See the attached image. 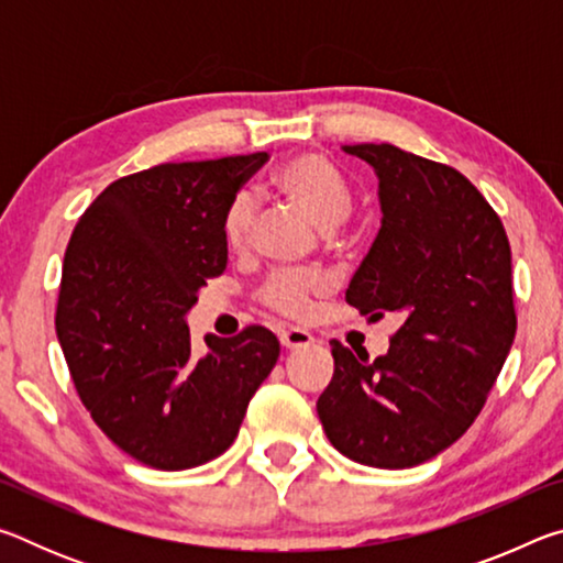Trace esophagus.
Masks as SVG:
<instances>
[{
  "instance_id": "esophagus-1",
  "label": "esophagus",
  "mask_w": 563,
  "mask_h": 563,
  "mask_svg": "<svg viewBox=\"0 0 563 563\" xmlns=\"http://www.w3.org/2000/svg\"><path fill=\"white\" fill-rule=\"evenodd\" d=\"M280 345L285 350H298V347H308L312 345V335L308 330H300V328H288V330H280Z\"/></svg>"
}]
</instances>
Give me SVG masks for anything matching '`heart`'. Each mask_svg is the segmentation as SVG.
<instances>
[{
  "label": "heart",
  "instance_id": "1",
  "mask_svg": "<svg viewBox=\"0 0 563 563\" xmlns=\"http://www.w3.org/2000/svg\"><path fill=\"white\" fill-rule=\"evenodd\" d=\"M271 188L283 196L285 201L298 206L322 231L338 228L352 211V194L345 178L340 176V170L328 158L316 154H302L285 161L271 176ZM253 216V201L247 194H238L228 203L223 213V238L228 247L243 251L247 245ZM320 292L322 280L316 278V275L283 273L275 275L265 285L263 300L268 308L283 312V316L302 318Z\"/></svg>",
  "mask_w": 563,
  "mask_h": 563
}]
</instances>
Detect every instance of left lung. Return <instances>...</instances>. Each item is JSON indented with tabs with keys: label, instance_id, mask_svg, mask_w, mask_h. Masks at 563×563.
Instances as JSON below:
<instances>
[{
	"label": "left lung",
	"instance_id": "obj_1",
	"mask_svg": "<svg viewBox=\"0 0 563 563\" xmlns=\"http://www.w3.org/2000/svg\"><path fill=\"white\" fill-rule=\"evenodd\" d=\"M342 151L375 168L383 211L345 300L402 325L375 360L330 342L335 373L318 417L347 460L407 470L460 440L497 383L517 335L511 247L460 170L393 144Z\"/></svg>",
	"mask_w": 563,
	"mask_h": 563
}]
</instances>
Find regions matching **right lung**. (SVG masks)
Segmentation results:
<instances>
[{
    "instance_id": "right-lung-1",
    "label": "right lung",
    "mask_w": 563,
    "mask_h": 563,
    "mask_svg": "<svg viewBox=\"0 0 563 563\" xmlns=\"http://www.w3.org/2000/svg\"><path fill=\"white\" fill-rule=\"evenodd\" d=\"M268 154L161 164L103 188L64 255L56 335L84 407L154 470L221 456L280 355L261 325L190 350L188 310L225 271L223 213Z\"/></svg>"
}]
</instances>
